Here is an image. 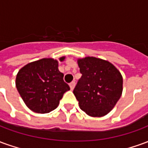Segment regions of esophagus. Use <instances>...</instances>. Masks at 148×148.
Here are the masks:
<instances>
[{
    "label": "esophagus",
    "mask_w": 148,
    "mask_h": 148,
    "mask_svg": "<svg viewBox=\"0 0 148 148\" xmlns=\"http://www.w3.org/2000/svg\"><path fill=\"white\" fill-rule=\"evenodd\" d=\"M75 85H76L75 82H71V83H70V87H71V90H74Z\"/></svg>",
    "instance_id": "34e87169"
}]
</instances>
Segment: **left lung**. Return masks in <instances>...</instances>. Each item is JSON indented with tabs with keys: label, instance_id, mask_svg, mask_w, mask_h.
Returning a JSON list of instances; mask_svg holds the SVG:
<instances>
[{
	"label": "left lung",
	"instance_id": "left-lung-1",
	"mask_svg": "<svg viewBox=\"0 0 148 148\" xmlns=\"http://www.w3.org/2000/svg\"><path fill=\"white\" fill-rule=\"evenodd\" d=\"M77 64L82 75L73 93L80 109L93 117L106 116L122 94L121 72L109 61L95 57L78 58Z\"/></svg>",
	"mask_w": 148,
	"mask_h": 148
}]
</instances>
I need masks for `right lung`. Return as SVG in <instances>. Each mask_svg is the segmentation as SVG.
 Segmentation results:
<instances>
[{
  "label": "right lung",
  "mask_w": 148,
  "mask_h": 148,
  "mask_svg": "<svg viewBox=\"0 0 148 148\" xmlns=\"http://www.w3.org/2000/svg\"><path fill=\"white\" fill-rule=\"evenodd\" d=\"M65 56L59 58L62 62ZM58 62L42 58L25 65L16 77V86L28 109L37 113H47L58 107L70 86L58 71Z\"/></svg>",
  "instance_id": "add662e5"
}]
</instances>
